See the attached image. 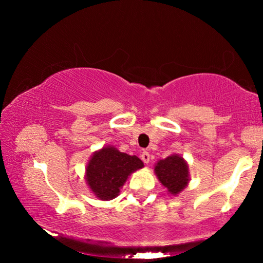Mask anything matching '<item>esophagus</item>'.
Segmentation results:
<instances>
[{
    "instance_id": "esophagus-1",
    "label": "esophagus",
    "mask_w": 263,
    "mask_h": 263,
    "mask_svg": "<svg viewBox=\"0 0 263 263\" xmlns=\"http://www.w3.org/2000/svg\"><path fill=\"white\" fill-rule=\"evenodd\" d=\"M141 159L145 164L149 163V153L147 152V151H143V152L141 153Z\"/></svg>"
}]
</instances>
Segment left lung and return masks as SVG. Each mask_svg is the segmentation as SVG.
<instances>
[{
    "label": "left lung",
    "instance_id": "1",
    "mask_svg": "<svg viewBox=\"0 0 263 263\" xmlns=\"http://www.w3.org/2000/svg\"><path fill=\"white\" fill-rule=\"evenodd\" d=\"M154 171L161 184L166 186L168 193L174 195L182 192L189 182L188 165L177 154L158 161Z\"/></svg>",
    "mask_w": 263,
    "mask_h": 263
}]
</instances>
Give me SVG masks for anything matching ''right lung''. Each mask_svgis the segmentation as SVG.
Listing matches in <instances>:
<instances>
[{
  "instance_id": "1",
  "label": "right lung",
  "mask_w": 263,
  "mask_h": 263,
  "mask_svg": "<svg viewBox=\"0 0 263 263\" xmlns=\"http://www.w3.org/2000/svg\"><path fill=\"white\" fill-rule=\"evenodd\" d=\"M143 163L135 156H128L114 147H104L93 154L86 168V181L100 200H112L120 193L128 176Z\"/></svg>"
}]
</instances>
